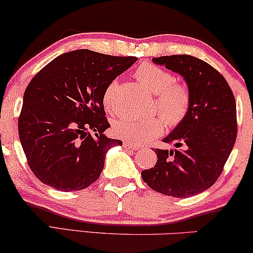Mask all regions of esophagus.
<instances>
[{"mask_svg":"<svg viewBox=\"0 0 253 253\" xmlns=\"http://www.w3.org/2000/svg\"><path fill=\"white\" fill-rule=\"evenodd\" d=\"M123 146L126 148H129V150H133V151H136V150H138V148H140L139 145L130 143V141H127V140L123 141Z\"/></svg>","mask_w":253,"mask_h":253,"instance_id":"obj_1","label":"esophagus"}]
</instances>
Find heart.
<instances>
[{
	"instance_id": "heart-1",
	"label": "heart",
	"mask_w": 253,
	"mask_h": 253,
	"mask_svg": "<svg viewBox=\"0 0 253 253\" xmlns=\"http://www.w3.org/2000/svg\"><path fill=\"white\" fill-rule=\"evenodd\" d=\"M134 76L155 94L154 108L161 116L120 117L114 122L113 131L117 137L131 143L143 144L164 132V121L169 126H176L184 121L191 107V93L184 83L175 82L171 72L153 63H141L134 70ZM116 87L117 82L112 81L103 91L102 102L107 109H112Z\"/></svg>"
}]
</instances>
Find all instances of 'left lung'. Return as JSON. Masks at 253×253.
I'll use <instances>...</instances> for the list:
<instances>
[{"label":"left lung","instance_id":"left-lung-1","mask_svg":"<svg viewBox=\"0 0 253 253\" xmlns=\"http://www.w3.org/2000/svg\"><path fill=\"white\" fill-rule=\"evenodd\" d=\"M153 62L184 77L191 107L164 139L177 148H155L157 164L141 171V177L154 191L186 198L212 186L223 171L236 141V101L223 76L200 58L183 54L154 57Z\"/></svg>","mask_w":253,"mask_h":253}]
</instances>
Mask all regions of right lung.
Returning <instances> with one entry per match:
<instances>
[{"instance_id":"add662e5","label":"right lung","mask_w":253,"mask_h":253,"mask_svg":"<svg viewBox=\"0 0 253 253\" xmlns=\"http://www.w3.org/2000/svg\"><path fill=\"white\" fill-rule=\"evenodd\" d=\"M136 61L78 49L54 58L34 76L24 93L18 132L39 181L69 192L99 178L107 151L122 145L103 134L110 126L103 91Z\"/></svg>"}]
</instances>
